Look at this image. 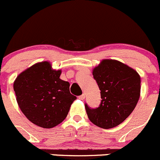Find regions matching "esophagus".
<instances>
[{
	"label": "esophagus",
	"mask_w": 160,
	"mask_h": 160,
	"mask_svg": "<svg viewBox=\"0 0 160 160\" xmlns=\"http://www.w3.org/2000/svg\"><path fill=\"white\" fill-rule=\"evenodd\" d=\"M78 98H79V99H80V100H83V99L85 98V94H81V95L79 96Z\"/></svg>",
	"instance_id": "esophagus-1"
}]
</instances>
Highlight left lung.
I'll list each match as a JSON object with an SVG mask.
<instances>
[{"label":"left lung","instance_id":"obj_1","mask_svg":"<svg viewBox=\"0 0 160 160\" xmlns=\"http://www.w3.org/2000/svg\"><path fill=\"white\" fill-rule=\"evenodd\" d=\"M92 74L101 91L99 107L85 105L89 119L104 129L115 128L131 115L140 98L141 77L137 71L117 60L103 59Z\"/></svg>","mask_w":160,"mask_h":160}]
</instances>
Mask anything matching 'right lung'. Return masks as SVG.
Instances as JSON below:
<instances>
[{
    "label": "right lung",
    "mask_w": 160,
    "mask_h": 160,
    "mask_svg": "<svg viewBox=\"0 0 160 160\" xmlns=\"http://www.w3.org/2000/svg\"><path fill=\"white\" fill-rule=\"evenodd\" d=\"M61 69L41 62L22 72L13 88L18 107L35 125L52 128L66 119L77 97L71 94L69 83L60 79Z\"/></svg>",
    "instance_id": "add662e5"
}]
</instances>
